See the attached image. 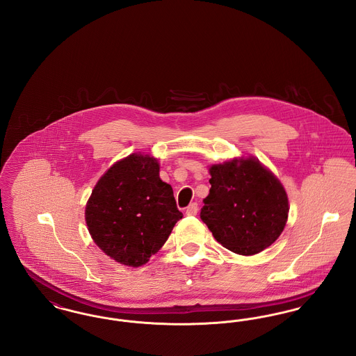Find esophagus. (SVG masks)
<instances>
[{"mask_svg":"<svg viewBox=\"0 0 356 356\" xmlns=\"http://www.w3.org/2000/svg\"><path fill=\"white\" fill-rule=\"evenodd\" d=\"M197 211H199L197 203H192L186 207V215H189V216H193V215L197 213Z\"/></svg>","mask_w":356,"mask_h":356,"instance_id":"obj_1","label":"esophagus"}]
</instances>
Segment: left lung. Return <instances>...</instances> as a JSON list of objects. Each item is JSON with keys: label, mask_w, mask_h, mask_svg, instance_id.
<instances>
[{"label": "left lung", "mask_w": 356, "mask_h": 356, "mask_svg": "<svg viewBox=\"0 0 356 356\" xmlns=\"http://www.w3.org/2000/svg\"><path fill=\"white\" fill-rule=\"evenodd\" d=\"M209 195L200 212L213 237L235 254H259L283 232L284 186L257 159H234L209 168Z\"/></svg>", "instance_id": "8db88e82"}]
</instances>
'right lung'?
Segmentation results:
<instances>
[{
	"instance_id": "obj_1",
	"label": "right lung",
	"mask_w": 356,
	"mask_h": 356,
	"mask_svg": "<svg viewBox=\"0 0 356 356\" xmlns=\"http://www.w3.org/2000/svg\"><path fill=\"white\" fill-rule=\"evenodd\" d=\"M159 161L132 153L106 170L92 191L85 221L93 241L118 263L145 264L183 218Z\"/></svg>"
}]
</instances>
